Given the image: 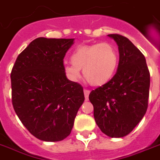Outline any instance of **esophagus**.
<instances>
[{
  "label": "esophagus",
  "mask_w": 160,
  "mask_h": 160,
  "mask_svg": "<svg viewBox=\"0 0 160 160\" xmlns=\"http://www.w3.org/2000/svg\"><path fill=\"white\" fill-rule=\"evenodd\" d=\"M90 93V91L88 89H84V96H85V99L88 100V96Z\"/></svg>",
  "instance_id": "34e87169"
}]
</instances>
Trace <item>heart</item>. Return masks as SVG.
Returning <instances> with one entry per match:
<instances>
[{
    "mask_svg": "<svg viewBox=\"0 0 160 160\" xmlns=\"http://www.w3.org/2000/svg\"><path fill=\"white\" fill-rule=\"evenodd\" d=\"M118 52L112 43L104 42L79 46L65 63L64 72L71 81H78L83 70L84 78L94 86H102L112 78L118 65Z\"/></svg>",
    "mask_w": 160,
    "mask_h": 160,
    "instance_id": "1",
    "label": "heart"
}]
</instances>
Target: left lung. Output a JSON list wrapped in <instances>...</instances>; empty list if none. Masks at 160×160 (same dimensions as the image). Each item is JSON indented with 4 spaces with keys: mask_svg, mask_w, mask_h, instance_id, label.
I'll return each instance as SVG.
<instances>
[{
    "mask_svg": "<svg viewBox=\"0 0 160 160\" xmlns=\"http://www.w3.org/2000/svg\"><path fill=\"white\" fill-rule=\"evenodd\" d=\"M119 52L118 71L89 94L95 122L102 133L121 138L131 133L148 108L150 74L144 56L127 38L109 34Z\"/></svg>",
    "mask_w": 160,
    "mask_h": 160,
    "instance_id": "obj_1",
    "label": "left lung"
}]
</instances>
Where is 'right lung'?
Returning <instances> with one entry per match:
<instances>
[{
  "label": "right lung",
  "instance_id": "add662e5",
  "mask_svg": "<svg viewBox=\"0 0 160 160\" xmlns=\"http://www.w3.org/2000/svg\"><path fill=\"white\" fill-rule=\"evenodd\" d=\"M73 40L37 38L18 55L11 72L15 112L42 141L66 138L84 101L82 87L67 78L63 70V58Z\"/></svg>",
  "mask_w": 160,
  "mask_h": 160
}]
</instances>
